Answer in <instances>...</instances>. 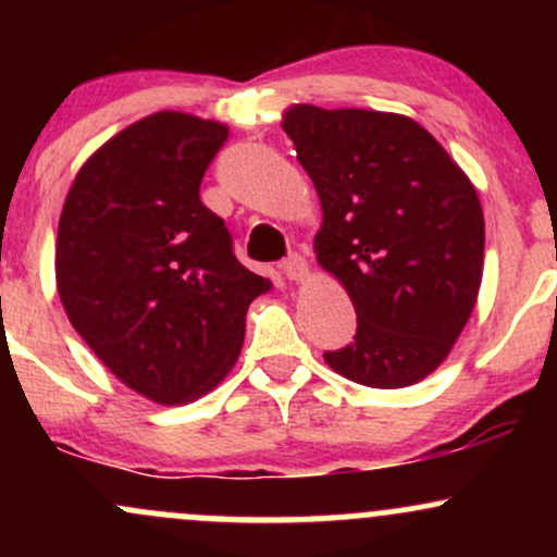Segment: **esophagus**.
<instances>
[{"label":"esophagus","instance_id":"1","mask_svg":"<svg viewBox=\"0 0 557 557\" xmlns=\"http://www.w3.org/2000/svg\"><path fill=\"white\" fill-rule=\"evenodd\" d=\"M283 272L287 280H293V283H300V280L309 277V264H306V259L300 257V253H290L283 261Z\"/></svg>","mask_w":557,"mask_h":557}]
</instances>
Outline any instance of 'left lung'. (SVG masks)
I'll list each match as a JSON object with an SVG mask.
<instances>
[{
  "instance_id": "obj_1",
  "label": "left lung",
  "mask_w": 557,
  "mask_h": 557,
  "mask_svg": "<svg viewBox=\"0 0 557 557\" xmlns=\"http://www.w3.org/2000/svg\"><path fill=\"white\" fill-rule=\"evenodd\" d=\"M283 131L309 172L314 253L354 300V343L324 361L367 387H408L450 354L484 270L476 188L417 120L293 104Z\"/></svg>"
}]
</instances>
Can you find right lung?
<instances>
[{
    "label": "right lung",
    "instance_id": "right-lung-1",
    "mask_svg": "<svg viewBox=\"0 0 557 557\" xmlns=\"http://www.w3.org/2000/svg\"><path fill=\"white\" fill-rule=\"evenodd\" d=\"M227 125L157 112L78 170L57 230L65 314L123 385L183 406L238 361L251 300L270 280L240 264L225 222L198 196Z\"/></svg>",
    "mask_w": 557,
    "mask_h": 557
}]
</instances>
